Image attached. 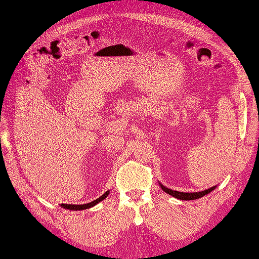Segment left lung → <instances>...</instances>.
I'll list each match as a JSON object with an SVG mask.
<instances>
[{"instance_id":"obj_1","label":"left lung","mask_w":259,"mask_h":259,"mask_svg":"<svg viewBox=\"0 0 259 259\" xmlns=\"http://www.w3.org/2000/svg\"><path fill=\"white\" fill-rule=\"evenodd\" d=\"M159 186H161L162 190L164 191L165 193L170 194L171 197L177 198V199H180V200H194V199H199V198H202L204 196H206V194H209L211 191H213L216 188V186H212L210 188H207V190H204V191H200V192H180V191H174V190H170V188L165 187L159 183Z\"/></svg>"}]
</instances>
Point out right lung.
<instances>
[{
  "label": "right lung",
  "mask_w": 259,
  "mask_h": 259,
  "mask_svg": "<svg viewBox=\"0 0 259 259\" xmlns=\"http://www.w3.org/2000/svg\"><path fill=\"white\" fill-rule=\"evenodd\" d=\"M108 194H109V191H107L104 194H102V196L100 198H97L96 200H92V202L88 203V204H79V205H76V204H61V207H63V209H67V210H85V209H90V207L95 206L96 204H98L100 202H102V200L105 199V198L108 197Z\"/></svg>",
  "instance_id": "1"
}]
</instances>
